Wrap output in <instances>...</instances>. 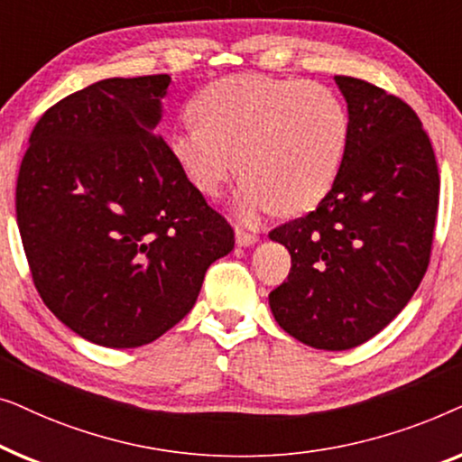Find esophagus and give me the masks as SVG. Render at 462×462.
Wrapping results in <instances>:
<instances>
[{
    "mask_svg": "<svg viewBox=\"0 0 462 462\" xmlns=\"http://www.w3.org/2000/svg\"><path fill=\"white\" fill-rule=\"evenodd\" d=\"M258 233L256 231H245L244 226H236V242L239 244V245H252V244H256L258 242Z\"/></svg>",
    "mask_w": 462,
    "mask_h": 462,
    "instance_id": "1",
    "label": "esophagus"
}]
</instances>
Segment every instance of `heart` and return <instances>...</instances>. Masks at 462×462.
<instances>
[{
    "label": "heart",
    "mask_w": 462,
    "mask_h": 462,
    "mask_svg": "<svg viewBox=\"0 0 462 462\" xmlns=\"http://www.w3.org/2000/svg\"><path fill=\"white\" fill-rule=\"evenodd\" d=\"M189 109L195 122L170 136L176 163L210 198L242 168L237 208L245 218L271 208L309 210L338 179L351 122L330 86L231 75L208 84Z\"/></svg>",
    "instance_id": "1"
}]
</instances>
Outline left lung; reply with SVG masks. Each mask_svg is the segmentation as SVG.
Returning <instances> with one entry per match:
<instances>
[{
	"label": "left lung",
	"instance_id": "1",
	"mask_svg": "<svg viewBox=\"0 0 462 462\" xmlns=\"http://www.w3.org/2000/svg\"><path fill=\"white\" fill-rule=\"evenodd\" d=\"M334 81L349 106V147L318 208L269 233L292 258L269 305L290 337L345 351L391 324L425 277L439 172L412 106L370 81Z\"/></svg>",
	"mask_w": 462,
	"mask_h": 462
}]
</instances>
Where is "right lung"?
<instances>
[{
	"instance_id": "add662e5",
	"label": "right lung",
	"mask_w": 462,
	"mask_h": 462,
	"mask_svg": "<svg viewBox=\"0 0 462 462\" xmlns=\"http://www.w3.org/2000/svg\"><path fill=\"white\" fill-rule=\"evenodd\" d=\"M170 75L113 78L40 117L16 180V220L46 307L90 343L132 349L191 311L236 244L153 128Z\"/></svg>"
}]
</instances>
